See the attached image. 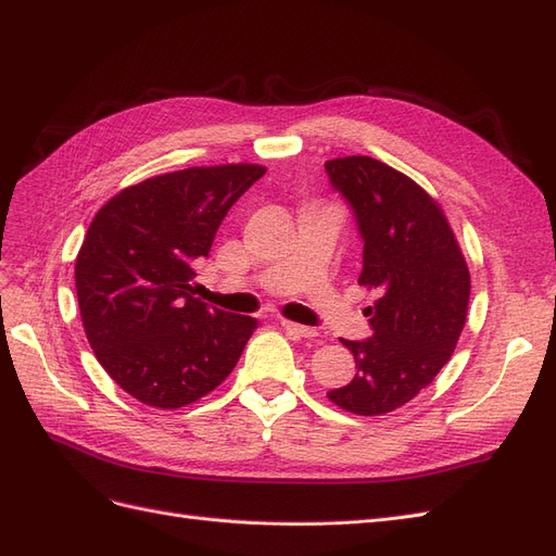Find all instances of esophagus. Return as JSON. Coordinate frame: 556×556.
Returning a JSON list of instances; mask_svg holds the SVG:
<instances>
[{"label":"esophagus","instance_id":"esophagus-1","mask_svg":"<svg viewBox=\"0 0 556 556\" xmlns=\"http://www.w3.org/2000/svg\"><path fill=\"white\" fill-rule=\"evenodd\" d=\"M280 327L296 336V339H313V336H317V331L313 327H304V325H296V323H290V319H280Z\"/></svg>","mask_w":556,"mask_h":556}]
</instances>
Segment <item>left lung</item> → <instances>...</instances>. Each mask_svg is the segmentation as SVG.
<instances>
[{"mask_svg":"<svg viewBox=\"0 0 556 556\" xmlns=\"http://www.w3.org/2000/svg\"><path fill=\"white\" fill-rule=\"evenodd\" d=\"M325 169L364 243L359 285L378 290L366 308L371 339H341L357 374L327 396L355 415L392 413L431 384L457 348L468 266L441 206L415 180L364 155L329 160Z\"/></svg>","mask_w":556,"mask_h":556,"instance_id":"obj_1","label":"left lung"}]
</instances>
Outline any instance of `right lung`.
Segmentation results:
<instances>
[{
  "label": "right lung",
  "mask_w": 556,
  "mask_h": 556,
  "mask_svg": "<svg viewBox=\"0 0 556 556\" xmlns=\"http://www.w3.org/2000/svg\"><path fill=\"white\" fill-rule=\"evenodd\" d=\"M266 174L257 164L192 166L125 188L99 208L76 257V296L97 362L146 406L213 392L257 329L192 296L227 211Z\"/></svg>",
  "instance_id": "add662e5"
}]
</instances>
